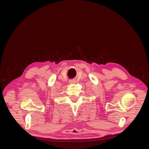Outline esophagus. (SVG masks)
<instances>
[{
  "mask_svg": "<svg viewBox=\"0 0 149 149\" xmlns=\"http://www.w3.org/2000/svg\"><path fill=\"white\" fill-rule=\"evenodd\" d=\"M75 83V80H70L69 81V83L70 84H74Z\"/></svg>",
  "mask_w": 149,
  "mask_h": 149,
  "instance_id": "1",
  "label": "esophagus"
}]
</instances>
